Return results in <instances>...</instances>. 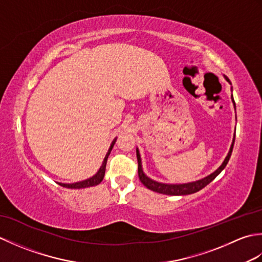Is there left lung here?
I'll use <instances>...</instances> for the list:
<instances>
[{
	"label": "left lung",
	"mask_w": 262,
	"mask_h": 262,
	"mask_svg": "<svg viewBox=\"0 0 262 262\" xmlns=\"http://www.w3.org/2000/svg\"><path fill=\"white\" fill-rule=\"evenodd\" d=\"M224 77H225V80L231 84V81L229 80V77L227 76H224ZM231 90H232V88H231ZM231 99H232L233 105H234V109H235V102H234V99H233V94H231ZM234 141H235V135H234V137H233L230 151H229V153H227L226 158L223 161V163L220 165L219 169L215 170L213 173H210L209 176L203 178V179H199L197 181H192V182H187V183H162V182L155 181V180L151 179V178H148L145 173H144L143 168H142L141 154H140V151H138V148H136V157H137V162H138V177H140V180L144 186L148 188L149 190H153L155 192L163 193V194H170V196H183V194L194 193L199 190H202L203 188H205L208 185V183L213 181L215 178L224 170V168L231 158L233 146H234Z\"/></svg>",
	"instance_id": "1"
}]
</instances>
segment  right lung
<instances>
[{
    "label": "right lung",
    "mask_w": 262,
    "mask_h": 262,
    "mask_svg": "<svg viewBox=\"0 0 262 262\" xmlns=\"http://www.w3.org/2000/svg\"><path fill=\"white\" fill-rule=\"evenodd\" d=\"M116 141H117V137L115 138L113 142H111V145H110V147L108 149V153L105 154L104 160H103V162H102V165L100 166V169L98 170L97 173L94 174L93 177L89 178V179H86V180L74 182V183H62V182H58V185L62 186V187H65V188H70V189H81V188H88V187H93V186L99 185V183L103 180L104 172H105V165H107V160H108V157H109V154L111 152V149H113V147L115 145Z\"/></svg>",
    "instance_id": "right-lung-1"
}]
</instances>
